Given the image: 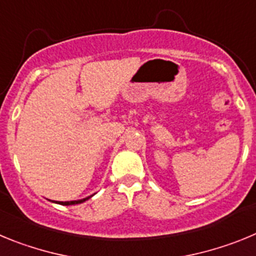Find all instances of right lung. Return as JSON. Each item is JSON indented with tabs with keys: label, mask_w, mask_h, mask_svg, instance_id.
Returning <instances> with one entry per match:
<instances>
[{
	"label": "right lung",
	"mask_w": 256,
	"mask_h": 256,
	"mask_svg": "<svg viewBox=\"0 0 256 256\" xmlns=\"http://www.w3.org/2000/svg\"><path fill=\"white\" fill-rule=\"evenodd\" d=\"M92 196H88V198H80V200H74V201H55V202H58V204H61V205H76V204H82V202H84L86 200H88V198H91Z\"/></svg>",
	"instance_id": "1"
}]
</instances>
